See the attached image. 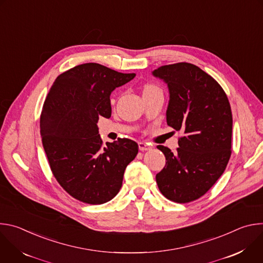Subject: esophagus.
Listing matches in <instances>:
<instances>
[{
    "instance_id": "esophagus-1",
    "label": "esophagus",
    "mask_w": 263,
    "mask_h": 263,
    "mask_svg": "<svg viewBox=\"0 0 263 263\" xmlns=\"http://www.w3.org/2000/svg\"><path fill=\"white\" fill-rule=\"evenodd\" d=\"M138 147H139L140 151H148V149L152 148L151 145H149L148 143H145V142H139Z\"/></svg>"
}]
</instances>
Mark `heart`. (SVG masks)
Returning <instances> with one entry per match:
<instances>
[{"mask_svg": "<svg viewBox=\"0 0 263 263\" xmlns=\"http://www.w3.org/2000/svg\"><path fill=\"white\" fill-rule=\"evenodd\" d=\"M155 89H158V88H157V87H155L154 85L147 84V85H145V86H144V88H143V92H145V91H149V90H155Z\"/></svg>", "mask_w": 263, "mask_h": 263, "instance_id": "1", "label": "heart"}]
</instances>
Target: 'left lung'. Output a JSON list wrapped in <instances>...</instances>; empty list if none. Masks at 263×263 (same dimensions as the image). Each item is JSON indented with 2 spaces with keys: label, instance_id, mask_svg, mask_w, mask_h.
<instances>
[{
  "label": "left lung",
  "instance_id": "obj_1",
  "mask_svg": "<svg viewBox=\"0 0 263 263\" xmlns=\"http://www.w3.org/2000/svg\"><path fill=\"white\" fill-rule=\"evenodd\" d=\"M153 76L167 84L166 123L182 134L175 153L157 145L166 163L156 182L166 199L189 203L204 196L226 170L231 156L230 103L221 86L195 64L163 65Z\"/></svg>",
  "mask_w": 263,
  "mask_h": 263
}]
</instances>
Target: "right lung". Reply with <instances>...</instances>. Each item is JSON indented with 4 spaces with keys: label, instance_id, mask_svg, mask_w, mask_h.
<instances>
[{
    "label": "right lung",
    "instance_id": "right-lung-1",
    "mask_svg": "<svg viewBox=\"0 0 263 263\" xmlns=\"http://www.w3.org/2000/svg\"><path fill=\"white\" fill-rule=\"evenodd\" d=\"M134 77L84 63L59 74L47 96L41 135L51 171L62 189L83 203L114 199L138 153V144L128 138L103 144L97 126L100 117H111V92Z\"/></svg>",
    "mask_w": 263,
    "mask_h": 263
}]
</instances>
